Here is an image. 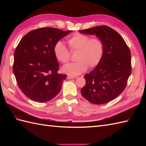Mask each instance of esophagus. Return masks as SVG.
<instances>
[{
  "instance_id": "34e87169",
  "label": "esophagus",
  "mask_w": 146,
  "mask_h": 146,
  "mask_svg": "<svg viewBox=\"0 0 146 146\" xmlns=\"http://www.w3.org/2000/svg\"><path fill=\"white\" fill-rule=\"evenodd\" d=\"M77 76H71V75H68V79H72V78H76Z\"/></svg>"
}]
</instances>
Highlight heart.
Listing matches in <instances>:
<instances>
[{
  "instance_id": "1",
  "label": "heart",
  "mask_w": 146,
  "mask_h": 146,
  "mask_svg": "<svg viewBox=\"0 0 146 146\" xmlns=\"http://www.w3.org/2000/svg\"><path fill=\"white\" fill-rule=\"evenodd\" d=\"M68 43L71 52L78 51L76 56L78 61L67 64L63 67V72L69 75H79L87 70L88 66L95 67L103 57L104 44L98 38L90 39L87 35L75 33L68 39ZM54 54L62 63H66L70 60V52L60 41L54 44Z\"/></svg>"
}]
</instances>
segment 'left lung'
<instances>
[{
    "label": "left lung",
    "instance_id": "left-lung-1",
    "mask_svg": "<svg viewBox=\"0 0 146 146\" xmlns=\"http://www.w3.org/2000/svg\"><path fill=\"white\" fill-rule=\"evenodd\" d=\"M79 32L96 35L104 47L100 63L84 76L86 84L81 94L92 104L108 103L117 98L127 85L131 73V51L122 36L110 27L97 26Z\"/></svg>",
    "mask_w": 146,
    "mask_h": 146
}]
</instances>
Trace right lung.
<instances>
[{"label":"right lung","instance_id":"obj_1","mask_svg":"<svg viewBox=\"0 0 146 146\" xmlns=\"http://www.w3.org/2000/svg\"><path fill=\"white\" fill-rule=\"evenodd\" d=\"M72 31L42 27L29 32L20 41L14 56L13 72L21 90L31 100L46 102L60 92L66 75L59 74L54 46Z\"/></svg>","mask_w":146,"mask_h":146}]
</instances>
